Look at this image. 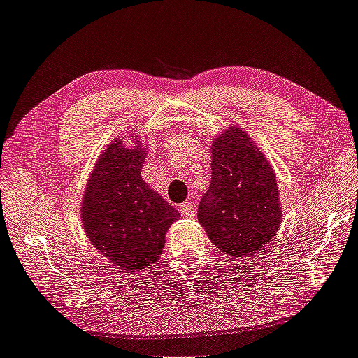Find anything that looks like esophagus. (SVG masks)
Segmentation results:
<instances>
[{"mask_svg": "<svg viewBox=\"0 0 358 358\" xmlns=\"http://www.w3.org/2000/svg\"><path fill=\"white\" fill-rule=\"evenodd\" d=\"M179 211L184 217H194V207L192 203H182L179 206Z\"/></svg>", "mask_w": 358, "mask_h": 358, "instance_id": "obj_1", "label": "esophagus"}]
</instances>
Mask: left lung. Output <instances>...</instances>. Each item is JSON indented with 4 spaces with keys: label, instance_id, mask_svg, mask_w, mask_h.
<instances>
[{
    "label": "left lung",
    "instance_id": "1",
    "mask_svg": "<svg viewBox=\"0 0 358 358\" xmlns=\"http://www.w3.org/2000/svg\"><path fill=\"white\" fill-rule=\"evenodd\" d=\"M198 220L215 247L230 257L257 253L282 220L272 165L241 127H229L211 143V182Z\"/></svg>",
    "mask_w": 358,
    "mask_h": 358
}]
</instances>
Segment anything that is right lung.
Returning a JSON list of instances; mask_svg holds the SVG:
<instances>
[{
  "label": "right lung",
  "mask_w": 358,
  "mask_h": 358,
  "mask_svg": "<svg viewBox=\"0 0 358 358\" xmlns=\"http://www.w3.org/2000/svg\"><path fill=\"white\" fill-rule=\"evenodd\" d=\"M133 147L114 138L99 156L83 193L82 224L94 249L123 271H142L160 258L165 233L180 217L141 176L147 156L142 138Z\"/></svg>",
  "instance_id": "1"
}]
</instances>
